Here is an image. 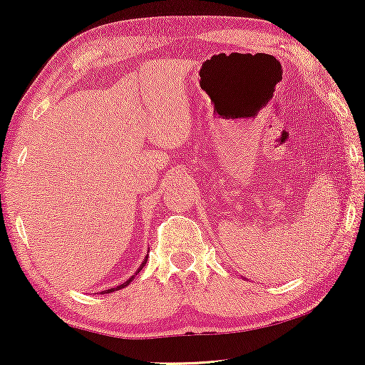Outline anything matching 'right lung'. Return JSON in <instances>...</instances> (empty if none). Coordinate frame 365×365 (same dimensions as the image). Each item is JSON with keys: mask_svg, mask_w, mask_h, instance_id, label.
<instances>
[{"mask_svg": "<svg viewBox=\"0 0 365 365\" xmlns=\"http://www.w3.org/2000/svg\"><path fill=\"white\" fill-rule=\"evenodd\" d=\"M145 262H147V257H145V260H143V264L140 265V268H139V270H142V267H143V265H145ZM139 270H137V272H139ZM135 274H137V273H135ZM135 274H133V278L135 277ZM133 278H129L126 283L119 284V286H116V288H111V289H106V291H103V294H105V292H113V291H118V289H121V288H124V286H128V284H129L130 282H133Z\"/></svg>", "mask_w": 365, "mask_h": 365, "instance_id": "obj_1", "label": "right lung"}]
</instances>
